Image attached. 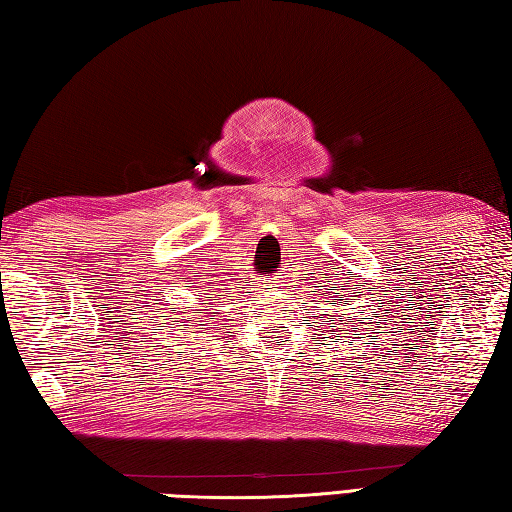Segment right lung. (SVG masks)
Returning <instances> with one entry per match:
<instances>
[{
  "label": "right lung",
  "mask_w": 512,
  "mask_h": 512,
  "mask_svg": "<svg viewBox=\"0 0 512 512\" xmlns=\"http://www.w3.org/2000/svg\"><path fill=\"white\" fill-rule=\"evenodd\" d=\"M203 305H205V302H203ZM183 314H187V311H183ZM194 314H203V311L201 309H194Z\"/></svg>",
  "instance_id": "right-lung-1"
}]
</instances>
